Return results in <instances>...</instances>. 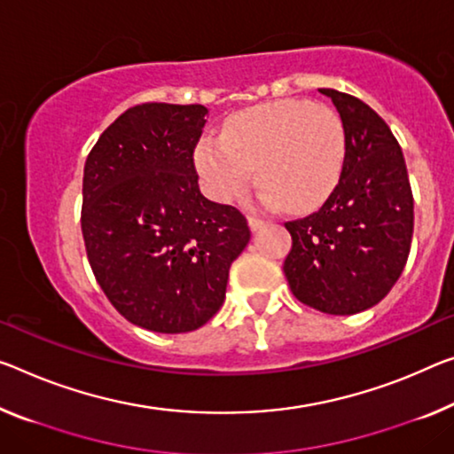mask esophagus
<instances>
[{"instance_id":"34e87169","label":"esophagus","mask_w":454,"mask_h":454,"mask_svg":"<svg viewBox=\"0 0 454 454\" xmlns=\"http://www.w3.org/2000/svg\"><path fill=\"white\" fill-rule=\"evenodd\" d=\"M247 223H249V229H251V231H260L262 227H266V225H268V221H263V219H260V217H255V215H249V217H247Z\"/></svg>"}]
</instances>
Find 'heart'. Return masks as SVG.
<instances>
[{
    "instance_id": "obj_1",
    "label": "heart",
    "mask_w": 454,
    "mask_h": 454,
    "mask_svg": "<svg viewBox=\"0 0 454 454\" xmlns=\"http://www.w3.org/2000/svg\"><path fill=\"white\" fill-rule=\"evenodd\" d=\"M345 162V128L323 103L280 99L239 111L223 125L221 139L205 137L194 166L207 192L231 203L254 178L270 207L309 211L339 184Z\"/></svg>"
}]
</instances>
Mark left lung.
Returning <instances> with one entry per match:
<instances>
[{
  "mask_svg": "<svg viewBox=\"0 0 454 454\" xmlns=\"http://www.w3.org/2000/svg\"><path fill=\"white\" fill-rule=\"evenodd\" d=\"M345 128L339 184L317 213L288 221L292 294L326 315H357L386 298L406 266L414 199L400 144L357 97L318 89Z\"/></svg>",
  "mask_w": 454,
  "mask_h": 454,
  "instance_id": "8db88e82",
  "label": "left lung"
}]
</instances>
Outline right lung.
Segmentation results:
<instances>
[{"instance_id": "obj_1", "label": "right lung", "mask_w": 454, "mask_h": 454, "mask_svg": "<svg viewBox=\"0 0 454 454\" xmlns=\"http://www.w3.org/2000/svg\"><path fill=\"white\" fill-rule=\"evenodd\" d=\"M207 114L203 106L131 107L85 162L81 227L90 270L121 317L154 333L211 320L251 237L235 207L200 194L192 152Z\"/></svg>"}]
</instances>
